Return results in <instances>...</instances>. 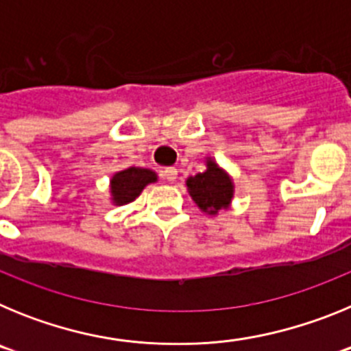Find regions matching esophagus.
<instances>
[{
  "mask_svg": "<svg viewBox=\"0 0 351 351\" xmlns=\"http://www.w3.org/2000/svg\"><path fill=\"white\" fill-rule=\"evenodd\" d=\"M163 178H165L167 181H176V179H178V169H176V167L165 169L163 170Z\"/></svg>",
  "mask_w": 351,
  "mask_h": 351,
  "instance_id": "esophagus-1",
  "label": "esophagus"
}]
</instances>
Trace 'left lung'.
Returning a JSON list of instances; mask_svg holds the SVG:
<instances>
[{
    "instance_id": "8db88e82",
    "label": "left lung",
    "mask_w": 351,
    "mask_h": 351,
    "mask_svg": "<svg viewBox=\"0 0 351 351\" xmlns=\"http://www.w3.org/2000/svg\"><path fill=\"white\" fill-rule=\"evenodd\" d=\"M204 172L186 179L190 197L198 209L209 216H216L221 209H228L234 198V181L230 173L216 163L213 158H206Z\"/></svg>"
}]
</instances>
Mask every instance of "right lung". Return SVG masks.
<instances>
[{"mask_svg": "<svg viewBox=\"0 0 351 351\" xmlns=\"http://www.w3.org/2000/svg\"><path fill=\"white\" fill-rule=\"evenodd\" d=\"M156 181V172L151 169L130 167V169L119 170L110 179V200L114 206H126L142 193L145 186Z\"/></svg>", "mask_w": 351, "mask_h": 351, "instance_id": "obj_1", "label": "right lung"}]
</instances>
